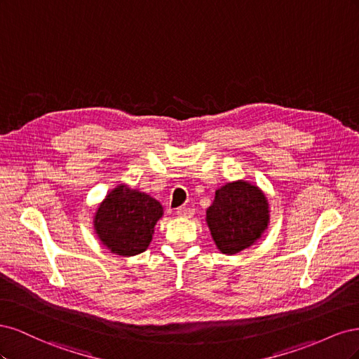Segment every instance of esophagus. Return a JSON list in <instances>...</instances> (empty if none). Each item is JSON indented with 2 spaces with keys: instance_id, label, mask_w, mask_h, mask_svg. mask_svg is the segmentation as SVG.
I'll return each instance as SVG.
<instances>
[{
  "instance_id": "esophagus-1",
  "label": "esophagus",
  "mask_w": 359,
  "mask_h": 359,
  "mask_svg": "<svg viewBox=\"0 0 359 359\" xmlns=\"http://www.w3.org/2000/svg\"><path fill=\"white\" fill-rule=\"evenodd\" d=\"M177 214H178V217H186V219H189V217H191L194 214V210L186 208V206H180V208L177 210Z\"/></svg>"
}]
</instances>
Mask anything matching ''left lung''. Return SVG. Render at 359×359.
Instances as JSON below:
<instances>
[{
  "instance_id": "obj_1",
  "label": "left lung",
  "mask_w": 359,
  "mask_h": 359,
  "mask_svg": "<svg viewBox=\"0 0 359 359\" xmlns=\"http://www.w3.org/2000/svg\"><path fill=\"white\" fill-rule=\"evenodd\" d=\"M268 202L264 193L245 181L229 182L215 191L206 222L217 247L235 255L252 245L268 226Z\"/></svg>"
}]
</instances>
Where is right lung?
I'll list each match as a JSON object with an SVG mask.
<instances>
[{"mask_svg":"<svg viewBox=\"0 0 359 359\" xmlns=\"http://www.w3.org/2000/svg\"><path fill=\"white\" fill-rule=\"evenodd\" d=\"M161 215L160 202L145 193L119 186L95 212L94 227L111 252L135 256L149 245L154 224Z\"/></svg>","mask_w":359,"mask_h":359,"instance_id":"1","label":"right lung"}]
</instances>
